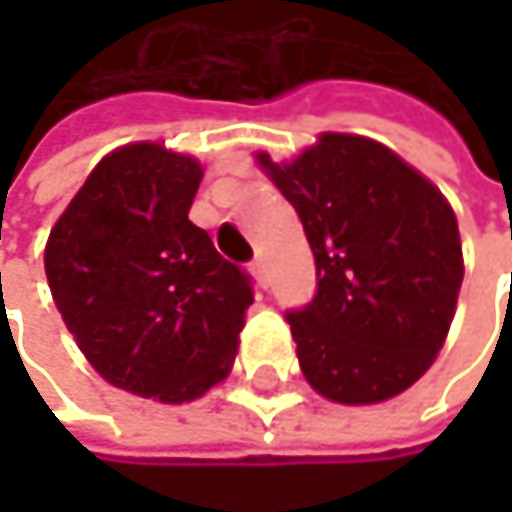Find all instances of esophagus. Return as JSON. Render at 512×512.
Wrapping results in <instances>:
<instances>
[{
	"label": "esophagus",
	"instance_id": "obj_1",
	"mask_svg": "<svg viewBox=\"0 0 512 512\" xmlns=\"http://www.w3.org/2000/svg\"><path fill=\"white\" fill-rule=\"evenodd\" d=\"M252 272H255V278L260 287H269V266H266V257L263 255L255 257V263H252Z\"/></svg>",
	"mask_w": 512,
	"mask_h": 512
}]
</instances>
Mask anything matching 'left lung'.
<instances>
[{
    "label": "left lung",
    "mask_w": 512,
    "mask_h": 512,
    "mask_svg": "<svg viewBox=\"0 0 512 512\" xmlns=\"http://www.w3.org/2000/svg\"><path fill=\"white\" fill-rule=\"evenodd\" d=\"M296 207L317 293L287 311L314 391L379 403L424 376L442 350L462 284L457 216L445 195L373 139L323 133L287 165L257 154Z\"/></svg>",
    "instance_id": "1"
}]
</instances>
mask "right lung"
<instances>
[{"instance_id": "right-lung-1", "label": "right lung", "mask_w": 512, "mask_h": 512, "mask_svg": "<svg viewBox=\"0 0 512 512\" xmlns=\"http://www.w3.org/2000/svg\"><path fill=\"white\" fill-rule=\"evenodd\" d=\"M192 156L154 142L97 162L47 240V281L64 326L115 388L195 400L237 356L252 278L189 222Z\"/></svg>"}]
</instances>
